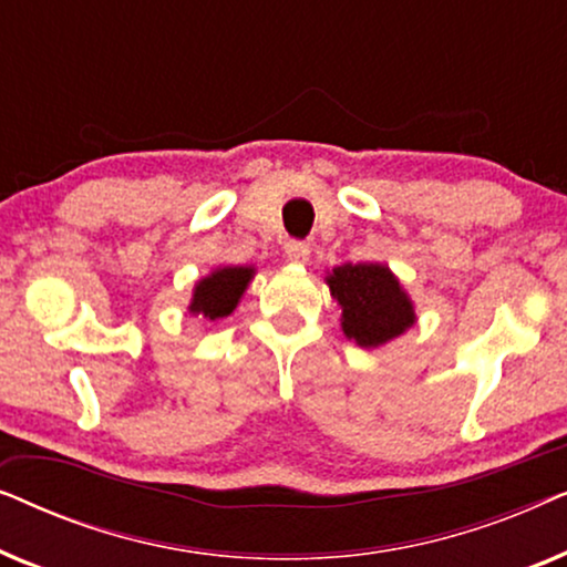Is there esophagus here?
I'll list each match as a JSON object with an SVG mask.
<instances>
[{
  "label": "esophagus",
  "instance_id": "34e87169",
  "mask_svg": "<svg viewBox=\"0 0 567 567\" xmlns=\"http://www.w3.org/2000/svg\"><path fill=\"white\" fill-rule=\"evenodd\" d=\"M286 258L291 262H307L309 260V245L301 239H289L286 243Z\"/></svg>",
  "mask_w": 567,
  "mask_h": 567
}]
</instances>
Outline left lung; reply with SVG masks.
<instances>
[{
  "label": "left lung",
  "mask_w": 567,
  "mask_h": 567,
  "mask_svg": "<svg viewBox=\"0 0 567 567\" xmlns=\"http://www.w3.org/2000/svg\"><path fill=\"white\" fill-rule=\"evenodd\" d=\"M343 307V330L361 348H377L413 324V305L390 268L377 262H346L328 278Z\"/></svg>",
  "instance_id": "1"
}]
</instances>
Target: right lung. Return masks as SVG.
<instances>
[{
    "label": "right lung",
    "mask_w": 567,
    "mask_h": 567,
    "mask_svg": "<svg viewBox=\"0 0 567 567\" xmlns=\"http://www.w3.org/2000/svg\"><path fill=\"white\" fill-rule=\"evenodd\" d=\"M252 278V268H219L204 278L193 293L190 312H200L208 320H221L237 307L239 297Z\"/></svg>",
    "instance_id": "obj_1"
}]
</instances>
